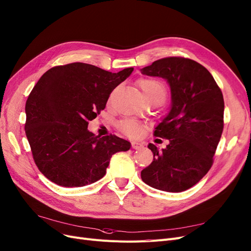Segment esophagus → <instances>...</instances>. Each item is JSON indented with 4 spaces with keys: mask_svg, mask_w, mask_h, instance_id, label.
Returning <instances> with one entry per match:
<instances>
[{
    "mask_svg": "<svg viewBox=\"0 0 251 251\" xmlns=\"http://www.w3.org/2000/svg\"><path fill=\"white\" fill-rule=\"evenodd\" d=\"M132 147H133L134 149H139V148L143 147V144H142V143H139V142H136V141H133V142H132Z\"/></svg>",
    "mask_w": 251,
    "mask_h": 251,
    "instance_id": "1",
    "label": "esophagus"
}]
</instances>
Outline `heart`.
Returning <instances> with one entry per match:
<instances>
[{
  "label": "heart",
  "mask_w": 251,
  "mask_h": 251,
  "mask_svg": "<svg viewBox=\"0 0 251 251\" xmlns=\"http://www.w3.org/2000/svg\"><path fill=\"white\" fill-rule=\"evenodd\" d=\"M138 86L142 92L149 103L158 102L162 103L167 97V87L157 78H141L138 80ZM144 126L135 119H123L117 124V128L129 137H137L143 131Z\"/></svg>",
  "instance_id": "obj_1"
}]
</instances>
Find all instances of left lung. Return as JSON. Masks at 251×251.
I'll list each match as a JSON object with an SVG mask.
<instances>
[{"label":"left lung","instance_id":"obj_1","mask_svg":"<svg viewBox=\"0 0 251 251\" xmlns=\"http://www.w3.org/2000/svg\"><path fill=\"white\" fill-rule=\"evenodd\" d=\"M167 79L172 108L153 135L168 139L163 150L149 143L153 160L141 171L143 181L159 190L180 193L197 184L213 165L224 131L222 89L201 64L182 56L157 59L142 69Z\"/></svg>","mask_w":251,"mask_h":251}]
</instances>
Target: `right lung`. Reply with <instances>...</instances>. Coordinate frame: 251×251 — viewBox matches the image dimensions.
Wrapping results in <instances>:
<instances>
[{
  "mask_svg": "<svg viewBox=\"0 0 251 251\" xmlns=\"http://www.w3.org/2000/svg\"><path fill=\"white\" fill-rule=\"evenodd\" d=\"M133 70L112 73L72 63L49 69L39 79L25 103V131L36 166L50 181L65 187L94 183L104 177L114 153L131 147L112 134L96 136L87 126Z\"/></svg>",
  "mask_w": 251,
  "mask_h": 251,
  "instance_id": "right-lung-1",
  "label": "right lung"
}]
</instances>
